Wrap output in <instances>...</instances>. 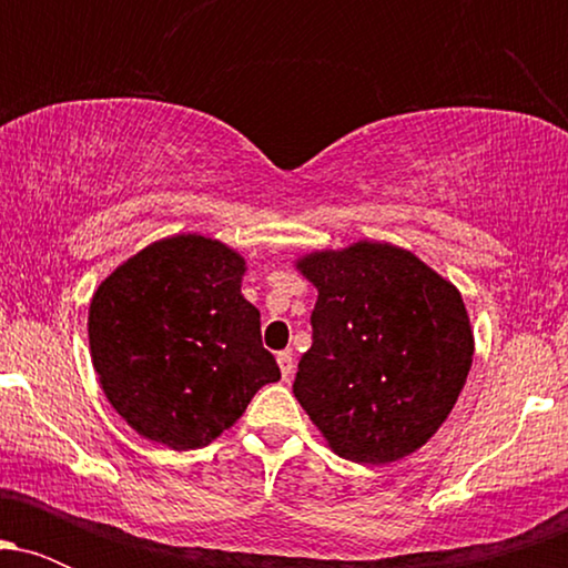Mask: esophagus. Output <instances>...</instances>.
<instances>
[{
  "label": "esophagus",
  "instance_id": "34e87169",
  "mask_svg": "<svg viewBox=\"0 0 568 568\" xmlns=\"http://www.w3.org/2000/svg\"><path fill=\"white\" fill-rule=\"evenodd\" d=\"M277 366H280V374H283V379H288L293 374V352L285 349L277 355Z\"/></svg>",
  "mask_w": 568,
  "mask_h": 568
}]
</instances>
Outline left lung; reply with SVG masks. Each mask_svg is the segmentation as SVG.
Here are the masks:
<instances>
[{
  "label": "left lung",
  "mask_w": 568,
  "mask_h": 568,
  "mask_svg": "<svg viewBox=\"0 0 568 568\" xmlns=\"http://www.w3.org/2000/svg\"><path fill=\"white\" fill-rule=\"evenodd\" d=\"M312 347L293 395L331 452L361 465L414 454L452 414L473 366L462 293L419 256L379 240L312 251Z\"/></svg>",
  "instance_id": "left-lung-1"
}]
</instances>
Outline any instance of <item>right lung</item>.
<instances>
[{
    "label": "right lung",
    "mask_w": 568,
    "mask_h": 568,
    "mask_svg": "<svg viewBox=\"0 0 568 568\" xmlns=\"http://www.w3.org/2000/svg\"><path fill=\"white\" fill-rule=\"evenodd\" d=\"M245 258L171 234L130 256L90 298V357L116 414L173 452L207 446L280 379L262 315L240 293Z\"/></svg>",
    "instance_id": "obj_1"
}]
</instances>
